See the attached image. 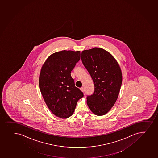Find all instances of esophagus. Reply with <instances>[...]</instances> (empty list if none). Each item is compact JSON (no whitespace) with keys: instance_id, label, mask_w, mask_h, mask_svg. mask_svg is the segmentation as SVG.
<instances>
[{"instance_id":"obj_1","label":"esophagus","mask_w":158,"mask_h":158,"mask_svg":"<svg viewBox=\"0 0 158 158\" xmlns=\"http://www.w3.org/2000/svg\"><path fill=\"white\" fill-rule=\"evenodd\" d=\"M80 90H81V91H82V92H85V90H84V88H83V87H82V88H80Z\"/></svg>"}]
</instances>
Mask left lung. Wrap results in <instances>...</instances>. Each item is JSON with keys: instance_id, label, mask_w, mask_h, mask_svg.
Here are the masks:
<instances>
[{"instance_id": "8db88e82", "label": "left lung", "mask_w": 158, "mask_h": 158, "mask_svg": "<svg viewBox=\"0 0 158 158\" xmlns=\"http://www.w3.org/2000/svg\"><path fill=\"white\" fill-rule=\"evenodd\" d=\"M81 60L94 85L93 94L87 96V105L94 114L105 115L119 96L123 81L120 67L114 58L101 48L83 50Z\"/></svg>"}]
</instances>
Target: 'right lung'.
Segmentation results:
<instances>
[{"label":"right lung","mask_w":158,"mask_h":158,"mask_svg":"<svg viewBox=\"0 0 158 158\" xmlns=\"http://www.w3.org/2000/svg\"><path fill=\"white\" fill-rule=\"evenodd\" d=\"M80 59V51L62 50L50 55L41 68L39 86L43 98L52 114L62 119L73 115L83 97L71 76Z\"/></svg>","instance_id":"right-lung-1"}]
</instances>
